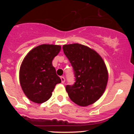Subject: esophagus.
I'll return each mask as SVG.
<instances>
[{
  "label": "esophagus",
  "mask_w": 134,
  "mask_h": 134,
  "mask_svg": "<svg viewBox=\"0 0 134 134\" xmlns=\"http://www.w3.org/2000/svg\"><path fill=\"white\" fill-rule=\"evenodd\" d=\"M60 79H61V81H62V83H64L65 82V77L64 76H61L60 77Z\"/></svg>",
  "instance_id": "esophagus-1"
}]
</instances>
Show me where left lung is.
Returning a JSON list of instances; mask_svg holds the SVG:
<instances>
[{
    "label": "left lung",
    "mask_w": 134,
    "mask_h": 134,
    "mask_svg": "<svg viewBox=\"0 0 134 134\" xmlns=\"http://www.w3.org/2000/svg\"><path fill=\"white\" fill-rule=\"evenodd\" d=\"M62 48L76 77L73 85L65 87L69 98L81 107L94 103L103 94L108 79L103 60L96 51L83 44H64Z\"/></svg>",
    "instance_id": "1"
}]
</instances>
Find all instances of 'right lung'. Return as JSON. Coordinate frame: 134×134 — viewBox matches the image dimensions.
<instances>
[{
	"label": "right lung",
	"instance_id": "1",
	"mask_svg": "<svg viewBox=\"0 0 134 134\" xmlns=\"http://www.w3.org/2000/svg\"><path fill=\"white\" fill-rule=\"evenodd\" d=\"M61 47L43 44L34 48L23 60L19 70L22 90L29 99L36 103L48 100L56 84L61 82L52 60Z\"/></svg>",
	"mask_w": 134,
	"mask_h": 134
}]
</instances>
